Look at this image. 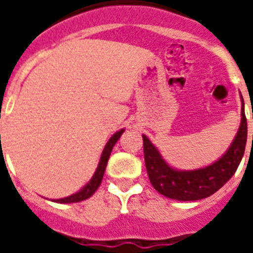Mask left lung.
<instances>
[{
	"instance_id": "1",
	"label": "left lung",
	"mask_w": 253,
	"mask_h": 253,
	"mask_svg": "<svg viewBox=\"0 0 253 253\" xmlns=\"http://www.w3.org/2000/svg\"><path fill=\"white\" fill-rule=\"evenodd\" d=\"M241 104L243 107L239 131L230 146L217 161L203 168L191 170L176 169L163 159L159 149L154 146L152 141L146 135H142L149 180L161 195L176 201H199L217 192L234 175L244 156L247 145V118L243 96Z\"/></svg>"
}]
</instances>
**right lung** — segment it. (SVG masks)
Instances as JSON below:
<instances>
[{
  "label": "right lung",
  "instance_id": "add662e5",
  "mask_svg": "<svg viewBox=\"0 0 253 253\" xmlns=\"http://www.w3.org/2000/svg\"><path fill=\"white\" fill-rule=\"evenodd\" d=\"M123 131H125V128L116 131L115 134L108 139V142L105 143L104 150H103L101 157H100L99 165H97L96 172H94V175L92 176V179H90L81 190L78 191V192H76V194H73V195L70 196H66V198H62V199H54V202H57V203H76V202L85 201V199H88V198H90V196L93 195L94 192H96V190H97L100 184H101V180H103V176H104L105 172V167H107V163H108V159H110L112 148L115 146V143L118 142V139L121 138Z\"/></svg>",
  "mask_w": 253,
  "mask_h": 253
}]
</instances>
